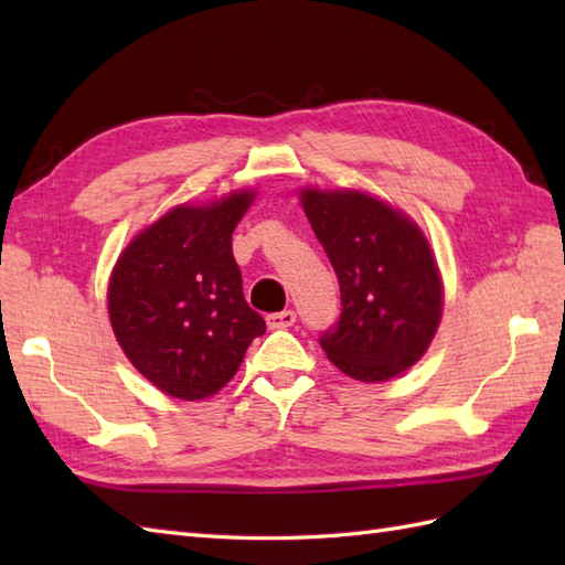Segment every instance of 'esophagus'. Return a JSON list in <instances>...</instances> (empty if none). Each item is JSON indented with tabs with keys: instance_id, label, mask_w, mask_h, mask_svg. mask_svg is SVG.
Here are the masks:
<instances>
[{
	"instance_id": "1",
	"label": "esophagus",
	"mask_w": 565,
	"mask_h": 565,
	"mask_svg": "<svg viewBox=\"0 0 565 565\" xmlns=\"http://www.w3.org/2000/svg\"><path fill=\"white\" fill-rule=\"evenodd\" d=\"M296 322V313L294 310H279V313H271L267 316V326L271 330H284V328H291Z\"/></svg>"
}]
</instances>
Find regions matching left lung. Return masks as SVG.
I'll return each instance as SVG.
<instances>
[{
  "label": "left lung",
  "instance_id": "8db88e82",
  "mask_svg": "<svg viewBox=\"0 0 565 565\" xmlns=\"http://www.w3.org/2000/svg\"><path fill=\"white\" fill-rule=\"evenodd\" d=\"M303 211L340 281L342 313L320 347L364 383L425 354L441 318V281L419 227L359 191H303Z\"/></svg>",
  "mask_w": 565,
  "mask_h": 565
}]
</instances>
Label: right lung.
Returning a JSON list of instances; mask_svg holds the SVG:
<instances>
[{
  "instance_id": "right-lung-1",
  "label": "right lung",
  "mask_w": 565,
  "mask_h": 565,
  "mask_svg": "<svg viewBox=\"0 0 565 565\" xmlns=\"http://www.w3.org/2000/svg\"><path fill=\"white\" fill-rule=\"evenodd\" d=\"M249 191L211 206H179L118 257L109 318L118 344L142 376L172 398L221 391L264 334V318L243 296L233 231Z\"/></svg>"
}]
</instances>
